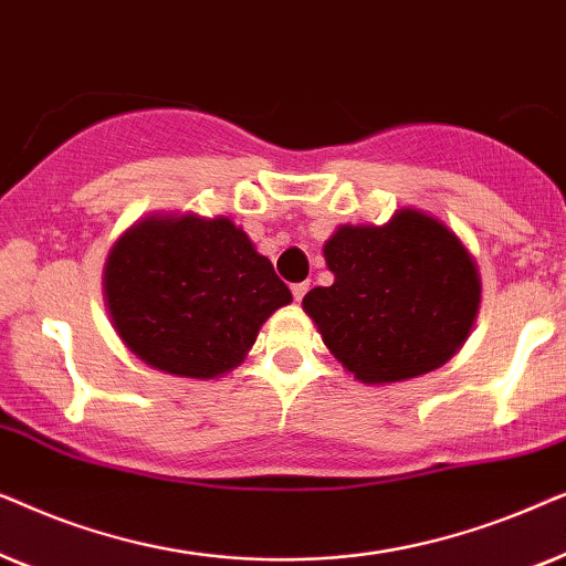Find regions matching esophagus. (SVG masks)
<instances>
[{
    "label": "esophagus",
    "instance_id": "1",
    "mask_svg": "<svg viewBox=\"0 0 566 566\" xmlns=\"http://www.w3.org/2000/svg\"><path fill=\"white\" fill-rule=\"evenodd\" d=\"M307 290H311V282H297V284H292V297L297 300H303L305 295H307Z\"/></svg>",
    "mask_w": 566,
    "mask_h": 566
}]
</instances>
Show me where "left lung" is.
I'll list each match as a JSON object with an SVG mask.
<instances>
[{"label": "left lung", "mask_w": 566, "mask_h": 566, "mask_svg": "<svg viewBox=\"0 0 566 566\" xmlns=\"http://www.w3.org/2000/svg\"><path fill=\"white\" fill-rule=\"evenodd\" d=\"M323 253L334 284L307 292L303 307L357 380L417 378L446 365L469 336L479 271L442 222L403 209L382 228L344 224Z\"/></svg>", "instance_id": "8db88e82"}]
</instances>
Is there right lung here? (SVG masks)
<instances>
[{
    "label": "right lung",
    "mask_w": 566,
    "mask_h": 566,
    "mask_svg": "<svg viewBox=\"0 0 566 566\" xmlns=\"http://www.w3.org/2000/svg\"><path fill=\"white\" fill-rule=\"evenodd\" d=\"M118 336L157 370L217 378L292 292L266 255L224 217H165L124 232L105 266Z\"/></svg>",
    "instance_id": "obj_1"
}]
</instances>
